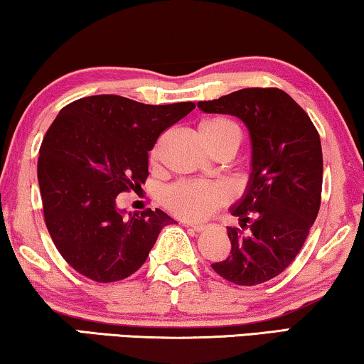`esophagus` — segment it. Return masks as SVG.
<instances>
[{"mask_svg": "<svg viewBox=\"0 0 364 364\" xmlns=\"http://www.w3.org/2000/svg\"><path fill=\"white\" fill-rule=\"evenodd\" d=\"M183 224H184V226H189V228H193V229H194V231H196V232H201V231H204V229H206V226H204V224H196V223H186V221H184Z\"/></svg>", "mask_w": 364, "mask_h": 364, "instance_id": "obj_1", "label": "esophagus"}]
</instances>
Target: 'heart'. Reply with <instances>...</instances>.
I'll return each mask as SVG.
<instances>
[{"mask_svg": "<svg viewBox=\"0 0 364 364\" xmlns=\"http://www.w3.org/2000/svg\"><path fill=\"white\" fill-rule=\"evenodd\" d=\"M204 143L211 151L232 148L237 150L242 132L234 122L224 117H211L199 124ZM151 163H156L158 151L153 150L150 156ZM231 199V189L224 183L211 181H178L163 189L161 203L168 211L184 221H201L221 208Z\"/></svg>", "mask_w": 364, "mask_h": 364, "instance_id": "heart-1", "label": "heart"}]
</instances>
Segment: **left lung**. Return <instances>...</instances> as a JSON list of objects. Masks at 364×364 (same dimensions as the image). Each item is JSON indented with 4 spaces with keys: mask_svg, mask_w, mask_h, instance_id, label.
Here are the masks:
<instances>
[{
    "mask_svg": "<svg viewBox=\"0 0 364 364\" xmlns=\"http://www.w3.org/2000/svg\"><path fill=\"white\" fill-rule=\"evenodd\" d=\"M198 107L206 114L237 117L252 141L247 188L231 208L250 232L228 228L231 255L211 267L235 285L264 284L294 262L318 214L320 135L306 112L275 87L240 89Z\"/></svg>",
    "mask_w": 364,
    "mask_h": 364,
    "instance_id": "left-lung-1",
    "label": "left lung"
}]
</instances>
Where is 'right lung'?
Instances as JSON below:
<instances>
[{
    "instance_id": "right-lung-1",
    "label": "right lung",
    "mask_w": 364,
    "mask_h": 364,
    "mask_svg": "<svg viewBox=\"0 0 364 364\" xmlns=\"http://www.w3.org/2000/svg\"><path fill=\"white\" fill-rule=\"evenodd\" d=\"M194 107L92 95L65 105L46 132L38 160L44 221L59 254L84 277L102 284L130 277L161 229L175 223L161 209L120 211L117 196L141 188L148 151Z\"/></svg>"
}]
</instances>
